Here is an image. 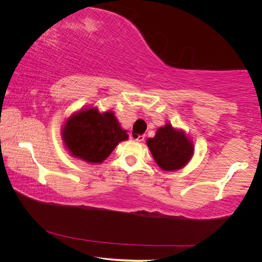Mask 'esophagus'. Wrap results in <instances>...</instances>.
<instances>
[{
	"mask_svg": "<svg viewBox=\"0 0 262 262\" xmlns=\"http://www.w3.org/2000/svg\"><path fill=\"white\" fill-rule=\"evenodd\" d=\"M144 138V136H136V134H132V139L137 142H143Z\"/></svg>",
	"mask_w": 262,
	"mask_h": 262,
	"instance_id": "esophagus-1",
	"label": "esophagus"
}]
</instances>
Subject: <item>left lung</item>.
Instances as JSON below:
<instances>
[{
    "label": "left lung",
    "instance_id": "8db88e82",
    "mask_svg": "<svg viewBox=\"0 0 262 262\" xmlns=\"http://www.w3.org/2000/svg\"><path fill=\"white\" fill-rule=\"evenodd\" d=\"M146 144L156 164L165 171L184 168L194 154L192 140L169 122L158 128L155 137L146 140Z\"/></svg>",
    "mask_w": 262,
    "mask_h": 262
}]
</instances>
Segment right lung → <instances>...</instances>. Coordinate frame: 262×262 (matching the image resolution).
Listing matches in <instances>:
<instances>
[{
  "label": "right lung",
  "mask_w": 262,
  "mask_h": 262,
  "mask_svg": "<svg viewBox=\"0 0 262 262\" xmlns=\"http://www.w3.org/2000/svg\"><path fill=\"white\" fill-rule=\"evenodd\" d=\"M61 138L71 156L100 164L129 136L112 110L100 113L97 107H86L67 119Z\"/></svg>",
  "instance_id": "add662e5"
}]
</instances>
